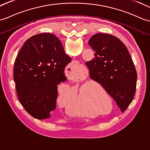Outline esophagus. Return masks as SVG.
I'll return each instance as SVG.
<instances>
[{
	"label": "esophagus",
	"mask_w": 150,
	"mask_h": 150,
	"mask_svg": "<svg viewBox=\"0 0 150 150\" xmlns=\"http://www.w3.org/2000/svg\"><path fill=\"white\" fill-rule=\"evenodd\" d=\"M71 72L73 71V68H71ZM70 75H71V76H69V77H71V79L73 78V79H76V76H75V74L74 75H72V74H70Z\"/></svg>",
	"instance_id": "34e87169"
}]
</instances>
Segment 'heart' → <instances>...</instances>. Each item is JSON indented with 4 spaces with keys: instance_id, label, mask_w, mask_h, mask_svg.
I'll return each instance as SVG.
<instances>
[{
    "instance_id": "b5f03b06",
    "label": "heart",
    "mask_w": 150,
    "mask_h": 150,
    "mask_svg": "<svg viewBox=\"0 0 150 150\" xmlns=\"http://www.w3.org/2000/svg\"><path fill=\"white\" fill-rule=\"evenodd\" d=\"M91 98L94 102H95L98 104V101H100L98 100L99 96L97 95L96 93H91ZM67 98H68V97L67 95H62L61 96V102L64 103L65 107L67 105V103H68ZM77 106L81 107L84 112H86V113L89 112V110L88 105V100H87L86 93H85V91H83V89L80 91L79 100L77 102Z\"/></svg>"
}]
</instances>
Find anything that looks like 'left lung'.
Returning a JSON list of instances; mask_svg holds the SVG:
<instances>
[{
	"instance_id": "obj_1",
	"label": "left lung",
	"mask_w": 150,
	"mask_h": 150,
	"mask_svg": "<svg viewBox=\"0 0 150 150\" xmlns=\"http://www.w3.org/2000/svg\"><path fill=\"white\" fill-rule=\"evenodd\" d=\"M88 43L95 56L86 62L90 78L102 85L123 112L134 98L137 79L128 49L118 38L108 34H96Z\"/></svg>"
}]
</instances>
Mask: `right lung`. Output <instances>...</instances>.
Segmentation results:
<instances>
[{
	"label": "right lung",
	"instance_id": "right-lung-1",
	"mask_svg": "<svg viewBox=\"0 0 150 150\" xmlns=\"http://www.w3.org/2000/svg\"><path fill=\"white\" fill-rule=\"evenodd\" d=\"M70 62L53 34H36L23 44L15 60L14 81L20 102L33 117L46 119L53 113L57 85L67 81L64 69Z\"/></svg>",
	"mask_w": 150,
	"mask_h": 150
}]
</instances>
